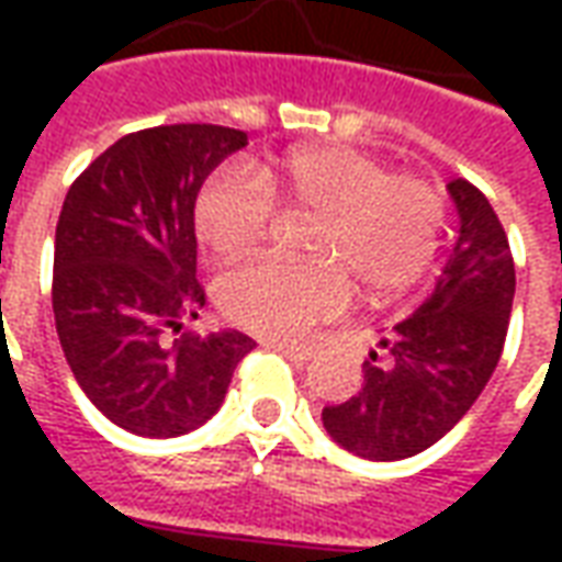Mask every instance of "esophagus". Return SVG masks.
<instances>
[{
    "label": "esophagus",
    "mask_w": 562,
    "mask_h": 562,
    "mask_svg": "<svg viewBox=\"0 0 562 562\" xmlns=\"http://www.w3.org/2000/svg\"><path fill=\"white\" fill-rule=\"evenodd\" d=\"M265 346L277 349V352L289 355L294 361H310L313 358V346H304V342H285V340H265Z\"/></svg>",
    "instance_id": "34e87169"
}]
</instances>
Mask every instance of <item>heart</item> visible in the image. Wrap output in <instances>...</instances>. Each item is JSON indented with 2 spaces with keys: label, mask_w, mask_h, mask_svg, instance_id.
Instances as JSON below:
<instances>
[{
  "label": "heart",
  "mask_w": 562,
  "mask_h": 562,
  "mask_svg": "<svg viewBox=\"0 0 562 562\" xmlns=\"http://www.w3.org/2000/svg\"><path fill=\"white\" fill-rule=\"evenodd\" d=\"M277 210L310 216V261L258 256L220 280V306L234 325L261 337H301L334 318L349 301V280L364 297L401 292L422 273L439 244L446 201L434 183L391 173L349 147L294 149L252 173L222 168L195 198L201 240L237 256L268 237Z\"/></svg>",
  "instance_id": "b5f03b06"
}]
</instances>
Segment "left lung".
Segmentation results:
<instances>
[{
	"label": "left lung",
	"instance_id": "8db88e82",
	"mask_svg": "<svg viewBox=\"0 0 562 562\" xmlns=\"http://www.w3.org/2000/svg\"><path fill=\"white\" fill-rule=\"evenodd\" d=\"M460 234L434 294L379 340L364 361L361 391L322 409V424L346 451L403 460L439 442L470 413L494 376L515 297V261L491 201L451 180Z\"/></svg>",
	"mask_w": 562,
	"mask_h": 562
}]
</instances>
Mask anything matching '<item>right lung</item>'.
<instances>
[{
	"instance_id": "add662e5",
	"label": "right lung",
	"mask_w": 562,
	"mask_h": 562,
	"mask_svg": "<svg viewBox=\"0 0 562 562\" xmlns=\"http://www.w3.org/2000/svg\"><path fill=\"white\" fill-rule=\"evenodd\" d=\"M240 147V128H140L90 161L63 201L54 244L59 346L92 406L128 434L161 439L201 427L256 346L240 330L167 340L204 306L198 189Z\"/></svg>"
}]
</instances>
